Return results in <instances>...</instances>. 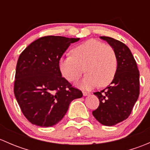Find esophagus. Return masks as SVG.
I'll use <instances>...</instances> for the list:
<instances>
[{
  "mask_svg": "<svg viewBox=\"0 0 150 150\" xmlns=\"http://www.w3.org/2000/svg\"><path fill=\"white\" fill-rule=\"evenodd\" d=\"M83 96H88V95L90 94V93L87 91H83Z\"/></svg>",
  "mask_w": 150,
  "mask_h": 150,
  "instance_id": "34e87169",
  "label": "esophagus"
}]
</instances>
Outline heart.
Returning a JSON list of instances; mask_svg holds the SVG:
<instances>
[{"instance_id":"heart-1","label":"heart","mask_w":150,"mask_h":150,"mask_svg":"<svg viewBox=\"0 0 150 150\" xmlns=\"http://www.w3.org/2000/svg\"><path fill=\"white\" fill-rule=\"evenodd\" d=\"M60 72L69 82H75L84 72L81 83L84 88L107 86L114 79L117 59L114 48L99 40H87L71 50V56L62 57L59 63Z\"/></svg>"}]
</instances>
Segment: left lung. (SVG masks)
<instances>
[{
	"label": "left lung",
	"instance_id": "obj_1",
	"mask_svg": "<svg viewBox=\"0 0 150 150\" xmlns=\"http://www.w3.org/2000/svg\"><path fill=\"white\" fill-rule=\"evenodd\" d=\"M116 53L117 67L111 84L93 93L99 105L92 114L102 125L112 126L126 120L139 95V71L128 47L119 40L102 36Z\"/></svg>",
	"mask_w": 150,
	"mask_h": 150
}]
</instances>
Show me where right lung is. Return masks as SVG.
Wrapping results in <instances>:
<instances>
[{
	"instance_id": "right-lung-1",
	"label": "right lung",
	"mask_w": 150,
	"mask_h": 150,
	"mask_svg": "<svg viewBox=\"0 0 150 150\" xmlns=\"http://www.w3.org/2000/svg\"><path fill=\"white\" fill-rule=\"evenodd\" d=\"M80 38L48 35L35 40L17 61L13 92L24 115L31 123L51 127L66 114L82 91L62 77L59 63L70 43Z\"/></svg>"
}]
</instances>
